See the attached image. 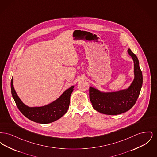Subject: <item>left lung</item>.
Segmentation results:
<instances>
[{"instance_id":"1","label":"left lung","mask_w":157,"mask_h":157,"mask_svg":"<svg viewBox=\"0 0 157 157\" xmlns=\"http://www.w3.org/2000/svg\"><path fill=\"white\" fill-rule=\"evenodd\" d=\"M128 52L134 63V79L127 90L113 92H101L90 88V99L94 109L104 114L115 115L127 112L134 105L139 97L142 85V71L138 58L130 49Z\"/></svg>"}]
</instances>
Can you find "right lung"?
Masks as SVG:
<instances>
[{
  "label": "right lung",
  "mask_w": 157,
  "mask_h": 157,
  "mask_svg": "<svg viewBox=\"0 0 157 157\" xmlns=\"http://www.w3.org/2000/svg\"><path fill=\"white\" fill-rule=\"evenodd\" d=\"M11 79V92L16 105L23 115L29 120L39 124H49L60 118L67 112L71 95L74 86L65 90L56 101L41 107H29L24 104L17 96Z\"/></svg>",
  "instance_id": "add662e5"
}]
</instances>
